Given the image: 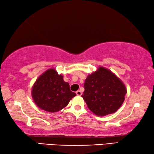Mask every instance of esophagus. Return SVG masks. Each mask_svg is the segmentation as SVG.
<instances>
[{"label":"esophagus","mask_w":154,"mask_h":154,"mask_svg":"<svg viewBox=\"0 0 154 154\" xmlns=\"http://www.w3.org/2000/svg\"><path fill=\"white\" fill-rule=\"evenodd\" d=\"M75 93H76V95H79V96H80L82 95V93H81V91H77L76 92H75Z\"/></svg>","instance_id":"obj_1"}]
</instances>
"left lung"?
Wrapping results in <instances>:
<instances>
[{"mask_svg":"<svg viewBox=\"0 0 154 154\" xmlns=\"http://www.w3.org/2000/svg\"><path fill=\"white\" fill-rule=\"evenodd\" d=\"M84 87L82 97L88 109L97 116L116 112L125 99V85L117 75L103 67L88 75Z\"/></svg>","mask_w":154,"mask_h":154,"instance_id":"1","label":"left lung"}]
</instances>
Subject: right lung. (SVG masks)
Here are the masks:
<instances>
[{
    "mask_svg": "<svg viewBox=\"0 0 154 154\" xmlns=\"http://www.w3.org/2000/svg\"><path fill=\"white\" fill-rule=\"evenodd\" d=\"M76 95L69 83L55 69H48L38 78L32 87V99L38 107L49 112H57L67 106Z\"/></svg>",
    "mask_w": 154,
    "mask_h": 154,
    "instance_id": "obj_1",
    "label": "right lung"
}]
</instances>
